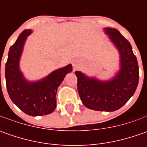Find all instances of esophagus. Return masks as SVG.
I'll return each instance as SVG.
<instances>
[{
	"mask_svg": "<svg viewBox=\"0 0 147 147\" xmlns=\"http://www.w3.org/2000/svg\"><path fill=\"white\" fill-rule=\"evenodd\" d=\"M80 64V62L79 61H78V60H74V62H73V66L74 67V68H77L78 65Z\"/></svg>",
	"mask_w": 147,
	"mask_h": 147,
	"instance_id": "obj_1",
	"label": "esophagus"
}]
</instances>
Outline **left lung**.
<instances>
[{
	"label": "left lung",
	"mask_w": 147,
	"mask_h": 147,
	"mask_svg": "<svg viewBox=\"0 0 147 147\" xmlns=\"http://www.w3.org/2000/svg\"><path fill=\"white\" fill-rule=\"evenodd\" d=\"M119 53V70L110 80L101 81L75 71L78 92L82 104L91 110L115 111L127 103L135 92L139 81L138 64L130 42L115 28H105Z\"/></svg>",
	"instance_id": "1"
}]
</instances>
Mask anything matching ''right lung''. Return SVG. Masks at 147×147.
Returning a JSON list of instances; mask_svg holds the SVG:
<instances>
[{
    "label": "right lung",
    "mask_w": 147,
    "mask_h": 147,
    "mask_svg": "<svg viewBox=\"0 0 147 147\" xmlns=\"http://www.w3.org/2000/svg\"><path fill=\"white\" fill-rule=\"evenodd\" d=\"M31 33V29L22 32L9 48L5 69L6 88L13 103L23 112L30 116L47 115L55 109L57 89L73 68L72 65H68L51 72L41 80L28 81L20 71V60L27 37Z\"/></svg>",
    "instance_id": "1"
}]
</instances>
